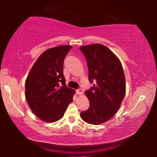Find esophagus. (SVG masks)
I'll use <instances>...</instances> for the list:
<instances>
[{
	"label": "esophagus",
	"instance_id": "1",
	"mask_svg": "<svg viewBox=\"0 0 157 157\" xmlns=\"http://www.w3.org/2000/svg\"><path fill=\"white\" fill-rule=\"evenodd\" d=\"M83 91L82 89H78L76 90V94H78V95H81V94H83Z\"/></svg>",
	"mask_w": 157,
	"mask_h": 157
}]
</instances>
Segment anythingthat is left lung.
Returning <instances> with one entry per match:
<instances>
[{
  "label": "left lung",
  "instance_id": "left-lung-1",
  "mask_svg": "<svg viewBox=\"0 0 157 157\" xmlns=\"http://www.w3.org/2000/svg\"><path fill=\"white\" fill-rule=\"evenodd\" d=\"M89 69V80L93 86L85 91L90 102L88 110L81 117L88 124L98 125L113 117L119 110L126 94V81L119 59L104 45L83 46Z\"/></svg>",
  "mask_w": 157,
  "mask_h": 157
}]
</instances>
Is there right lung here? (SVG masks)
<instances>
[{
    "label": "right lung",
    "instance_id": "right-lung-1",
    "mask_svg": "<svg viewBox=\"0 0 157 157\" xmlns=\"http://www.w3.org/2000/svg\"><path fill=\"white\" fill-rule=\"evenodd\" d=\"M71 46H61L44 51L36 60L25 80V98L36 117L46 122L63 117L72 102L74 89L66 86L63 61Z\"/></svg>",
    "mask_w": 157,
    "mask_h": 157
}]
</instances>
